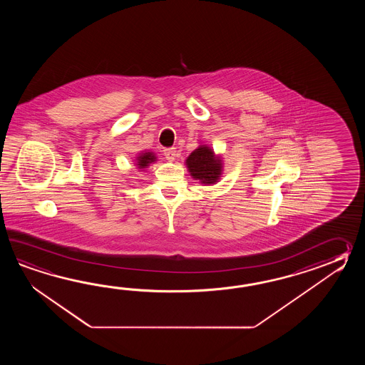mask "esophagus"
Segmentation results:
<instances>
[{
  "instance_id": "34e87169",
  "label": "esophagus",
  "mask_w": 365,
  "mask_h": 365,
  "mask_svg": "<svg viewBox=\"0 0 365 365\" xmlns=\"http://www.w3.org/2000/svg\"><path fill=\"white\" fill-rule=\"evenodd\" d=\"M176 148H164L163 150V154L164 156H165V159L167 160H170V162H172V160H175V158H176Z\"/></svg>"
}]
</instances>
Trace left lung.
Returning a JSON list of instances; mask_svg holds the SVG:
<instances>
[{
	"label": "left lung",
	"instance_id": "1",
	"mask_svg": "<svg viewBox=\"0 0 365 365\" xmlns=\"http://www.w3.org/2000/svg\"><path fill=\"white\" fill-rule=\"evenodd\" d=\"M186 165L193 179L203 184H214L220 178L222 162L207 146H200L186 159Z\"/></svg>",
	"mask_w": 365,
	"mask_h": 365
}]
</instances>
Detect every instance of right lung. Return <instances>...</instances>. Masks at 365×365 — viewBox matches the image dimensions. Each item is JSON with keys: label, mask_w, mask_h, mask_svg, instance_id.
<instances>
[{"label": "right lung", "mask_w": 365, "mask_h": 365, "mask_svg": "<svg viewBox=\"0 0 365 365\" xmlns=\"http://www.w3.org/2000/svg\"><path fill=\"white\" fill-rule=\"evenodd\" d=\"M137 159H138V163H137V165H138L140 168H146L148 164L155 162V156H154L153 153H145V154H142V155L138 156Z\"/></svg>", "instance_id": "obj_1"}]
</instances>
